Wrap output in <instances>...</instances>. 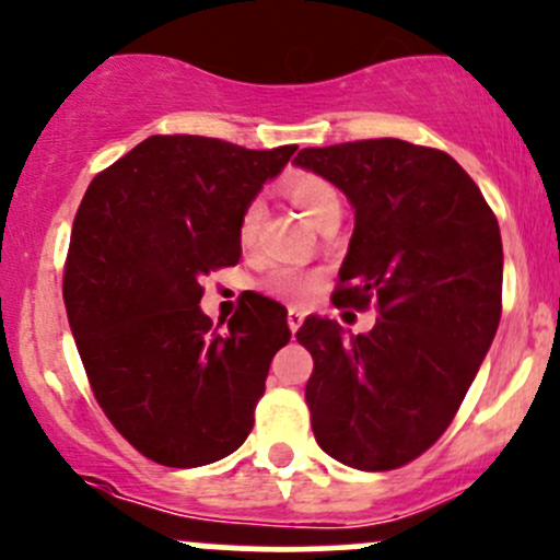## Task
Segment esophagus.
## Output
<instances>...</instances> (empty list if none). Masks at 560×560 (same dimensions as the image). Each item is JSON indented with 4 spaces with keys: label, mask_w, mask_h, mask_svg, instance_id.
<instances>
[{
    "label": "esophagus",
    "mask_w": 560,
    "mask_h": 560,
    "mask_svg": "<svg viewBox=\"0 0 560 560\" xmlns=\"http://www.w3.org/2000/svg\"><path fill=\"white\" fill-rule=\"evenodd\" d=\"M287 325H290L292 332H298L300 325H303V311H300V308L287 311Z\"/></svg>",
    "instance_id": "34e87169"
}]
</instances>
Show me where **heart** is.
Wrapping results in <instances>:
<instances>
[{
	"label": "heart",
	"instance_id": "obj_1",
	"mask_svg": "<svg viewBox=\"0 0 560 560\" xmlns=\"http://www.w3.org/2000/svg\"><path fill=\"white\" fill-rule=\"evenodd\" d=\"M287 196L295 201L311 220L319 225L325 217L332 214V211H340V196L335 190L332 182H327L325 176L308 174V172H295L284 179ZM262 222V201H249L246 209L241 211L238 220V241L244 246L255 244L257 233H260ZM265 287H268L273 295L287 298V300H305L311 292L316 290V276L311 270L298 268V265H281V268L270 270V276L265 279Z\"/></svg>",
	"mask_w": 560,
	"mask_h": 560
}]
</instances>
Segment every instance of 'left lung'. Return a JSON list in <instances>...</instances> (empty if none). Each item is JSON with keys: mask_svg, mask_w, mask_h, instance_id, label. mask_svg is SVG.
<instances>
[{"mask_svg": "<svg viewBox=\"0 0 560 560\" xmlns=\"http://www.w3.org/2000/svg\"><path fill=\"white\" fill-rule=\"evenodd\" d=\"M300 168L354 206L332 303L378 319L346 335L308 316L298 343L319 448L364 472L405 467L451 427L502 319V235L472 176L448 152L402 139L305 147Z\"/></svg>", "mask_w": 560, "mask_h": 560, "instance_id": "obj_1", "label": "left lung"}]
</instances>
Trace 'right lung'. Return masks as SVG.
<instances>
[{
  "mask_svg": "<svg viewBox=\"0 0 560 560\" xmlns=\"http://www.w3.org/2000/svg\"><path fill=\"white\" fill-rule=\"evenodd\" d=\"M222 139L150 137L93 176L63 265V305L93 397L141 456L203 467L255 427L287 308L249 295L214 329L201 279L241 257L246 203L295 155Z\"/></svg>",
  "mask_w": 560,
  "mask_h": 560,
  "instance_id": "1",
  "label": "right lung"
}]
</instances>
